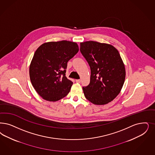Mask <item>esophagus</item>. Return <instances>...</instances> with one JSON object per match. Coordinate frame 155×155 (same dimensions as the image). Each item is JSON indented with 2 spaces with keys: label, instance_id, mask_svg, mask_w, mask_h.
Instances as JSON below:
<instances>
[{
  "label": "esophagus",
  "instance_id": "1",
  "mask_svg": "<svg viewBox=\"0 0 155 155\" xmlns=\"http://www.w3.org/2000/svg\"><path fill=\"white\" fill-rule=\"evenodd\" d=\"M81 81V80H75V82H77V83H80Z\"/></svg>",
  "mask_w": 155,
  "mask_h": 155
}]
</instances>
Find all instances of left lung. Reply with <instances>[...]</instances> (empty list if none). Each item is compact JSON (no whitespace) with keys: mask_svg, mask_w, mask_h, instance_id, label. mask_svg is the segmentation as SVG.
Returning <instances> with one entry per match:
<instances>
[{"mask_svg":"<svg viewBox=\"0 0 155 155\" xmlns=\"http://www.w3.org/2000/svg\"><path fill=\"white\" fill-rule=\"evenodd\" d=\"M80 51L91 68L90 84L83 87L86 98L95 105L113 101L123 87L125 69L117 50L111 45L86 41Z\"/></svg>","mask_w":155,"mask_h":155,"instance_id":"left-lung-1","label":"left lung"}]
</instances>
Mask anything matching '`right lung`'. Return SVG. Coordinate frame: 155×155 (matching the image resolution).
Segmentation results:
<instances>
[{
    "instance_id": "add662e5",
    "label": "right lung",
    "mask_w": 155,
    "mask_h": 155,
    "mask_svg": "<svg viewBox=\"0 0 155 155\" xmlns=\"http://www.w3.org/2000/svg\"><path fill=\"white\" fill-rule=\"evenodd\" d=\"M77 43L68 41L49 42L35 51L30 65V78L43 99L57 101L69 93L73 82L66 77L67 63L78 52Z\"/></svg>"
}]
</instances>
